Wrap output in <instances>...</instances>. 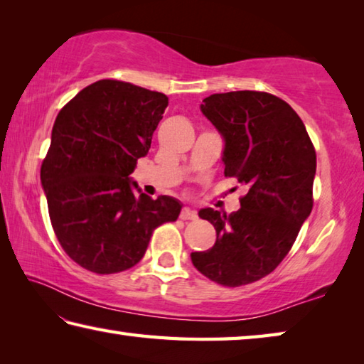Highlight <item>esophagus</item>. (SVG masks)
Listing matches in <instances>:
<instances>
[{
    "label": "esophagus",
    "mask_w": 364,
    "mask_h": 364,
    "mask_svg": "<svg viewBox=\"0 0 364 364\" xmlns=\"http://www.w3.org/2000/svg\"><path fill=\"white\" fill-rule=\"evenodd\" d=\"M181 219L182 220H195L196 219V213L192 211L190 208H183L181 213Z\"/></svg>",
    "instance_id": "obj_1"
}]
</instances>
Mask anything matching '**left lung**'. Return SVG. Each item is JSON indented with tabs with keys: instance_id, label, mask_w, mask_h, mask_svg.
<instances>
[{
	"instance_id": "1",
	"label": "left lung",
	"mask_w": 364,
	"mask_h": 364,
	"mask_svg": "<svg viewBox=\"0 0 364 364\" xmlns=\"http://www.w3.org/2000/svg\"><path fill=\"white\" fill-rule=\"evenodd\" d=\"M201 112L224 139V174L246 186L232 214L201 209L218 233L211 250L192 252L196 270L228 288L272 273L294 245L314 208L316 153L307 129L277 95L213 94Z\"/></svg>"
}]
</instances>
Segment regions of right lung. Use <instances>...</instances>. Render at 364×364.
<instances>
[{
	"mask_svg": "<svg viewBox=\"0 0 364 364\" xmlns=\"http://www.w3.org/2000/svg\"><path fill=\"white\" fill-rule=\"evenodd\" d=\"M166 107L161 92L100 80L57 114L41 186L55 237L82 269L99 275L131 269L153 230L181 214L178 200H153L129 177L149 153Z\"/></svg>",
	"mask_w": 364,
	"mask_h": 364,
	"instance_id": "right-lung-1",
	"label": "right lung"
}]
</instances>
